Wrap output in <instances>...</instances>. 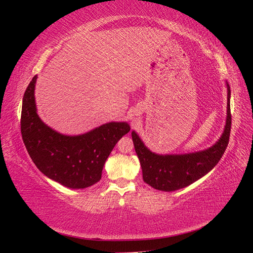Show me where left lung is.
I'll list each match as a JSON object with an SVG mask.
<instances>
[{"instance_id": "obj_1", "label": "left lung", "mask_w": 253, "mask_h": 253, "mask_svg": "<svg viewBox=\"0 0 253 253\" xmlns=\"http://www.w3.org/2000/svg\"><path fill=\"white\" fill-rule=\"evenodd\" d=\"M228 86L227 120L224 133L219 140L208 150L185 155H158L152 153L135 132L132 138L136 154L139 158L143 180L156 190L171 191L185 188L217 165L227 149L231 131L230 87Z\"/></svg>"}]
</instances>
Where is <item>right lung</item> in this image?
Masks as SVG:
<instances>
[{
    "instance_id": "obj_1",
    "label": "right lung",
    "mask_w": 253,
    "mask_h": 253,
    "mask_svg": "<svg viewBox=\"0 0 253 253\" xmlns=\"http://www.w3.org/2000/svg\"><path fill=\"white\" fill-rule=\"evenodd\" d=\"M24 93L21 113L23 142L34 164L44 175L71 189H84L101 179L112 150L129 132L126 122H110L78 136H65L43 124L37 114L35 84Z\"/></svg>"
}]
</instances>
